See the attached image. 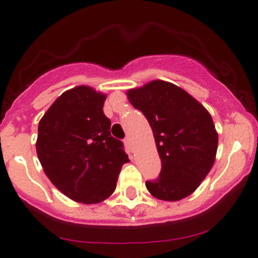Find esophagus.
<instances>
[{"instance_id":"obj_1","label":"esophagus","mask_w":258,"mask_h":258,"mask_svg":"<svg viewBox=\"0 0 258 258\" xmlns=\"http://www.w3.org/2000/svg\"><path fill=\"white\" fill-rule=\"evenodd\" d=\"M124 144H126V146L128 147V149L132 150V141H131V139H130L128 136H127L126 139H124Z\"/></svg>"}]
</instances>
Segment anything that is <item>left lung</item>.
<instances>
[{
	"instance_id": "left-lung-1",
	"label": "left lung",
	"mask_w": 258,
	"mask_h": 258,
	"mask_svg": "<svg viewBox=\"0 0 258 258\" xmlns=\"http://www.w3.org/2000/svg\"><path fill=\"white\" fill-rule=\"evenodd\" d=\"M154 132L161 159L159 177L146 187L157 199L180 201L206 179L214 164L218 135L209 112L184 89L154 81L127 92Z\"/></svg>"
}]
</instances>
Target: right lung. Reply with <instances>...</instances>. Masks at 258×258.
<instances>
[{
	"instance_id": "1",
	"label": "right lung",
	"mask_w": 258,
	"mask_h": 258,
	"mask_svg": "<svg viewBox=\"0 0 258 258\" xmlns=\"http://www.w3.org/2000/svg\"><path fill=\"white\" fill-rule=\"evenodd\" d=\"M104 101L106 96L91 87L64 92L37 130L36 152L46 176L62 194L84 204L108 198L128 162L123 142L109 131Z\"/></svg>"
}]
</instances>
